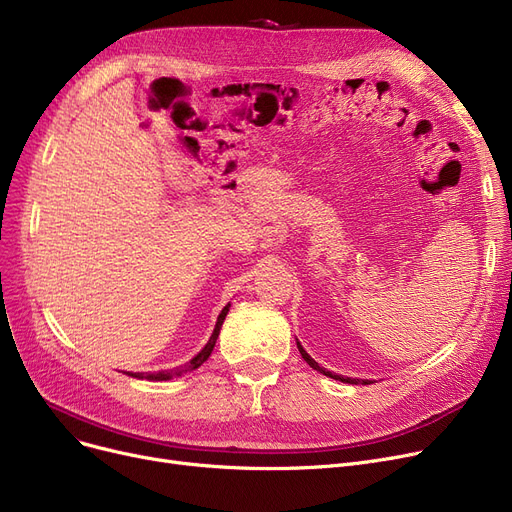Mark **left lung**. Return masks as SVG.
I'll return each instance as SVG.
<instances>
[{
	"mask_svg": "<svg viewBox=\"0 0 512 512\" xmlns=\"http://www.w3.org/2000/svg\"><path fill=\"white\" fill-rule=\"evenodd\" d=\"M297 346H299V353H301V357L315 369V371H319V373H324V375H328V378H334V380H338V382H346V384H359V380H355V378H342V375H336V373H332V371H326L324 367H319V363H315L309 355H307V351L305 348L301 346V342H297ZM361 384H371L369 380H361Z\"/></svg>",
	"mask_w": 512,
	"mask_h": 512,
	"instance_id": "obj_1",
	"label": "left lung"
}]
</instances>
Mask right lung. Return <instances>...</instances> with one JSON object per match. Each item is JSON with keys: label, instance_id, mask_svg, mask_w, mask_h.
<instances>
[{"label": "right lung", "instance_id": "obj_1", "mask_svg": "<svg viewBox=\"0 0 512 512\" xmlns=\"http://www.w3.org/2000/svg\"><path fill=\"white\" fill-rule=\"evenodd\" d=\"M228 309H230V305H226V307L222 309V313H220L218 321H215L213 334H211L209 342L205 344L203 351H201L197 357H193L191 361H188L186 365H182V367H176V369H172V371H157V373H149V375H143V373H134L132 378H147V380H157V382H161V380H170V378H174V375H182V373H186V371H193V369L201 367V365H203V363L209 359V355H211V351H213V346H215V340H218V336H220V328H222V324H224V319H226V313H228Z\"/></svg>", "mask_w": 512, "mask_h": 512}]
</instances>
